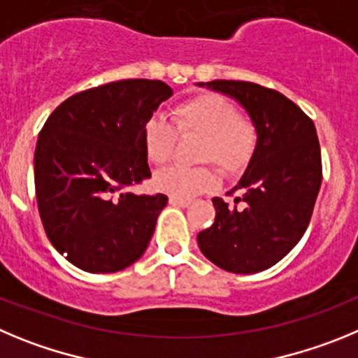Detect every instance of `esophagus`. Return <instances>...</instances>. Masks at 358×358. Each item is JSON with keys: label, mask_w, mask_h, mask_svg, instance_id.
<instances>
[{"label": "esophagus", "mask_w": 358, "mask_h": 358, "mask_svg": "<svg viewBox=\"0 0 358 358\" xmlns=\"http://www.w3.org/2000/svg\"><path fill=\"white\" fill-rule=\"evenodd\" d=\"M169 203H171V205H175V207H189V205H191V199L169 196Z\"/></svg>", "instance_id": "1"}]
</instances>
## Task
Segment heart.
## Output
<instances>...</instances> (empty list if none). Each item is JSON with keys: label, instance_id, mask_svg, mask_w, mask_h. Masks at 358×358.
Masks as SVG:
<instances>
[{"label": "heart", "instance_id": "b5f03b06", "mask_svg": "<svg viewBox=\"0 0 358 358\" xmlns=\"http://www.w3.org/2000/svg\"><path fill=\"white\" fill-rule=\"evenodd\" d=\"M178 135L199 137L196 162L214 164L227 176L246 169L259 143V130L251 119L237 114L234 103L215 92L189 98L173 108V127L159 117L148 119L143 127V144L150 162L166 164L171 159ZM159 191L176 198H192L215 187L210 167L173 166L155 175Z\"/></svg>", "mask_w": 358, "mask_h": 358}]
</instances>
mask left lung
<instances>
[{
  "instance_id": "8db88e82",
  "label": "left lung",
  "mask_w": 358,
  "mask_h": 358,
  "mask_svg": "<svg viewBox=\"0 0 358 358\" xmlns=\"http://www.w3.org/2000/svg\"><path fill=\"white\" fill-rule=\"evenodd\" d=\"M239 101L259 130L257 150L228 205L214 198L215 221L198 234L210 262L237 275L275 266L299 243L321 187V148L312 119L278 91L251 82L198 83Z\"/></svg>"
}]
</instances>
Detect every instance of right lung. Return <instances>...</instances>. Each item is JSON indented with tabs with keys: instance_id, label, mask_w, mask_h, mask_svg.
I'll use <instances>...</instances> for the list:
<instances>
[{
	"instance_id": "obj_1",
	"label": "right lung",
	"mask_w": 358,
	"mask_h": 358,
	"mask_svg": "<svg viewBox=\"0 0 358 358\" xmlns=\"http://www.w3.org/2000/svg\"><path fill=\"white\" fill-rule=\"evenodd\" d=\"M171 96L160 80H119L71 96L44 123L34 159L38 214L73 266L115 273L146 251L167 196L128 187L151 176L143 127Z\"/></svg>"
}]
</instances>
